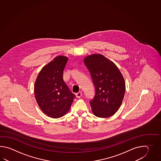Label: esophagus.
<instances>
[{
	"instance_id": "esophagus-1",
	"label": "esophagus",
	"mask_w": 161,
	"mask_h": 161,
	"mask_svg": "<svg viewBox=\"0 0 161 161\" xmlns=\"http://www.w3.org/2000/svg\"><path fill=\"white\" fill-rule=\"evenodd\" d=\"M82 96V92H77L76 94V97H77V98H80V97H81Z\"/></svg>"
}]
</instances>
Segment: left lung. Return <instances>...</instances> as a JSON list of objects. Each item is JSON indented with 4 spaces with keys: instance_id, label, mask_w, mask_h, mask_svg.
Returning <instances> with one entry per match:
<instances>
[{
    "instance_id": "1",
    "label": "left lung",
    "mask_w": 161,
    "mask_h": 161,
    "mask_svg": "<svg viewBox=\"0 0 161 161\" xmlns=\"http://www.w3.org/2000/svg\"><path fill=\"white\" fill-rule=\"evenodd\" d=\"M84 63L88 69L95 88L90 101L96 116H113L120 108L125 91V84L120 70L113 62L100 54L87 56Z\"/></svg>"
}]
</instances>
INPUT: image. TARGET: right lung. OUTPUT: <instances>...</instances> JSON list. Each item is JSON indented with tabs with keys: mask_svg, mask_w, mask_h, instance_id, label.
<instances>
[{
	"mask_svg": "<svg viewBox=\"0 0 161 161\" xmlns=\"http://www.w3.org/2000/svg\"><path fill=\"white\" fill-rule=\"evenodd\" d=\"M69 58L59 56L44 66L34 85V94L42 111L52 118L64 116L75 96L63 80V75Z\"/></svg>",
	"mask_w": 161,
	"mask_h": 161,
	"instance_id": "right-lung-1",
	"label": "right lung"
}]
</instances>
